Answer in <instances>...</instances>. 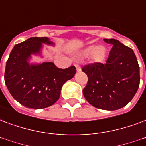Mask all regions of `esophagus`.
I'll use <instances>...</instances> for the list:
<instances>
[{
    "label": "esophagus",
    "mask_w": 146,
    "mask_h": 146,
    "mask_svg": "<svg viewBox=\"0 0 146 146\" xmlns=\"http://www.w3.org/2000/svg\"><path fill=\"white\" fill-rule=\"evenodd\" d=\"M75 66H76V71H77V72H80L81 71L80 66H79L78 64H76Z\"/></svg>",
    "instance_id": "1"
}]
</instances>
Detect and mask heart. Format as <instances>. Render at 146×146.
<instances>
[{"label": "heart", "mask_w": 146, "mask_h": 146, "mask_svg": "<svg viewBox=\"0 0 146 146\" xmlns=\"http://www.w3.org/2000/svg\"><path fill=\"white\" fill-rule=\"evenodd\" d=\"M106 54H107V50L105 46L102 45H99V46L91 45L87 46L81 52V55L85 57L91 56L92 60L95 63L103 62L106 57Z\"/></svg>", "instance_id": "b5f03b06"}]
</instances>
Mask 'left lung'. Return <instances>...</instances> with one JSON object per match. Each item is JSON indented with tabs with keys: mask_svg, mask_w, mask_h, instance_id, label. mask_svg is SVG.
Returning a JSON list of instances; mask_svg holds the SVG:
<instances>
[{
	"mask_svg": "<svg viewBox=\"0 0 146 146\" xmlns=\"http://www.w3.org/2000/svg\"><path fill=\"white\" fill-rule=\"evenodd\" d=\"M112 45L105 64L95 63L83 66L88 82L83 93L94 107L116 110L126 106L139 86V66L132 49L115 39H104Z\"/></svg>",
	"mask_w": 146,
	"mask_h": 146,
	"instance_id": "1",
	"label": "left lung"
}]
</instances>
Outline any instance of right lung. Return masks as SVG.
<instances>
[{"label":"right lung","mask_w":146,"mask_h":146,"mask_svg":"<svg viewBox=\"0 0 146 146\" xmlns=\"http://www.w3.org/2000/svg\"><path fill=\"white\" fill-rule=\"evenodd\" d=\"M43 44L54 46L47 37H31L16 44L10 53L4 73L5 84L14 100L35 110L54 104L60 98L63 84L76 73L74 66L60 69L52 62L30 63L32 55L41 56Z\"/></svg>","instance_id":"1"}]
</instances>
